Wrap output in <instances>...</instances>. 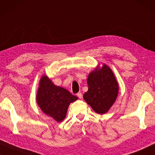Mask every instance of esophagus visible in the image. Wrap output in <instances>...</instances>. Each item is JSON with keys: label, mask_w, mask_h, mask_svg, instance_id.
<instances>
[{"label": "esophagus", "mask_w": 155, "mask_h": 155, "mask_svg": "<svg viewBox=\"0 0 155 155\" xmlns=\"http://www.w3.org/2000/svg\"><path fill=\"white\" fill-rule=\"evenodd\" d=\"M77 95L78 96V98H80V99H81L82 98V97H83V95H82V93H78L77 94Z\"/></svg>", "instance_id": "obj_1"}]
</instances>
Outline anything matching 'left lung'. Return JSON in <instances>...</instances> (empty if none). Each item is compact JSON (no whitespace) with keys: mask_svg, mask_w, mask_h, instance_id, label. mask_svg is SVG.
<instances>
[{"mask_svg":"<svg viewBox=\"0 0 155 155\" xmlns=\"http://www.w3.org/2000/svg\"><path fill=\"white\" fill-rule=\"evenodd\" d=\"M88 90L84 98L97 114L106 113L114 104L118 95L119 85L110 67L104 64L88 75Z\"/></svg>","mask_w":155,"mask_h":155,"instance_id":"8db88e82","label":"left lung"}]
</instances>
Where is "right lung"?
<instances>
[{"mask_svg": "<svg viewBox=\"0 0 155 155\" xmlns=\"http://www.w3.org/2000/svg\"><path fill=\"white\" fill-rule=\"evenodd\" d=\"M78 97L66 89L57 86L46 76L39 83L36 102L45 114L60 122L65 118L69 104Z\"/></svg>", "mask_w": 155, "mask_h": 155, "instance_id": "obj_1", "label": "right lung"}]
</instances>
